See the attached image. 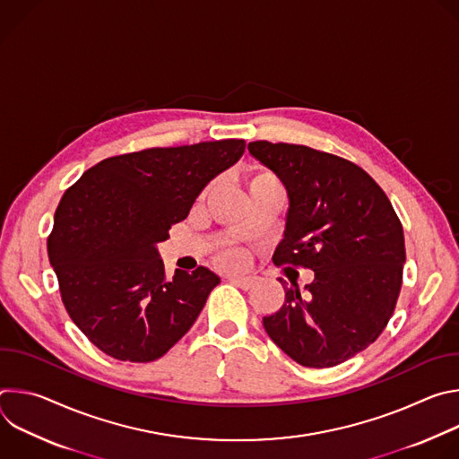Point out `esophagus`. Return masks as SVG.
Instances as JSON below:
<instances>
[{"label": "esophagus", "mask_w": 459, "mask_h": 459, "mask_svg": "<svg viewBox=\"0 0 459 459\" xmlns=\"http://www.w3.org/2000/svg\"><path fill=\"white\" fill-rule=\"evenodd\" d=\"M227 280H229L230 283H234L236 287L243 289V290H248V289H252V285H254V278H248V276H229Z\"/></svg>", "instance_id": "obj_1"}]
</instances>
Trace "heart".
Returning a JSON list of instances; mask_svg holds the SVG:
<instances>
[{
    "instance_id": "obj_1",
    "label": "heart",
    "mask_w": 459,
    "mask_h": 459,
    "mask_svg": "<svg viewBox=\"0 0 459 459\" xmlns=\"http://www.w3.org/2000/svg\"><path fill=\"white\" fill-rule=\"evenodd\" d=\"M241 181L247 192L259 188V186H265V185H280L276 176L271 174L269 170L261 169V167H248L243 174H241ZM220 264L230 269H238L245 264V252L239 248H225L218 254Z\"/></svg>"
}]
</instances>
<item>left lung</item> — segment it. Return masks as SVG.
<instances>
[{
	"label": "left lung",
	"mask_w": 459,
	"mask_h": 459,
	"mask_svg": "<svg viewBox=\"0 0 459 459\" xmlns=\"http://www.w3.org/2000/svg\"><path fill=\"white\" fill-rule=\"evenodd\" d=\"M289 198L283 239L273 261L314 271L299 292L264 317L269 338L303 367L340 365L383 333L402 289L405 238L379 185L358 165L305 145L252 142Z\"/></svg>",
	"instance_id": "obj_1"
}]
</instances>
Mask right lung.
<instances>
[{
    "label": "right lung",
    "mask_w": 459,
    "mask_h": 459,
    "mask_svg": "<svg viewBox=\"0 0 459 459\" xmlns=\"http://www.w3.org/2000/svg\"><path fill=\"white\" fill-rule=\"evenodd\" d=\"M243 152V140H220L123 154L63 194L48 259L65 308L100 351L154 361L194 325L221 280L207 267L167 280L158 243Z\"/></svg>",
    "instance_id": "add662e5"
}]
</instances>
